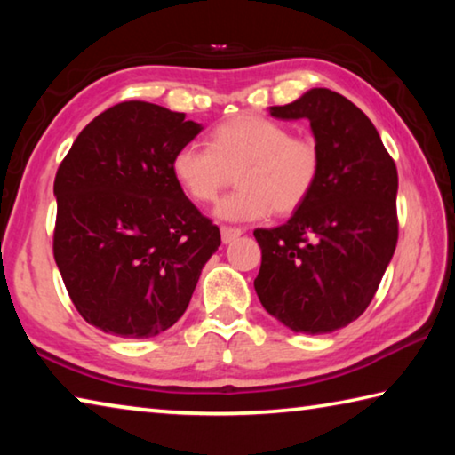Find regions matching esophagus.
Returning <instances> with one entry per match:
<instances>
[{"mask_svg": "<svg viewBox=\"0 0 455 455\" xmlns=\"http://www.w3.org/2000/svg\"><path fill=\"white\" fill-rule=\"evenodd\" d=\"M243 235V228H236V227H220V236H222V243H230L235 241L236 236Z\"/></svg>", "mask_w": 455, "mask_h": 455, "instance_id": "esophagus-1", "label": "esophagus"}]
</instances>
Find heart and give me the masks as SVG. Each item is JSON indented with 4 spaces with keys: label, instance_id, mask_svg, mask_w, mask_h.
I'll use <instances>...</instances> for the list:
<instances>
[{
    "label": "heart",
    "instance_id": "heart-1",
    "mask_svg": "<svg viewBox=\"0 0 455 455\" xmlns=\"http://www.w3.org/2000/svg\"><path fill=\"white\" fill-rule=\"evenodd\" d=\"M321 166L317 138L292 134L283 122L255 114L222 122L212 130L211 146L182 144L171 160L176 184L203 204L214 203L236 172L241 188L217 206V217L233 222L299 211L317 187Z\"/></svg>",
    "mask_w": 455,
    "mask_h": 455
}]
</instances>
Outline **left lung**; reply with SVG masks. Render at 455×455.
<instances>
[{"label":"left lung","mask_w":455,"mask_h":455,"mask_svg":"<svg viewBox=\"0 0 455 455\" xmlns=\"http://www.w3.org/2000/svg\"><path fill=\"white\" fill-rule=\"evenodd\" d=\"M307 118L323 166L311 198L276 228H257L263 252L255 291L265 309L297 333L321 335L363 315L395 252L397 168L359 108L327 88L284 106Z\"/></svg>","instance_id":"left-lung-1"}]
</instances>
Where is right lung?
Returning <instances> with one entry per match:
<instances>
[{
	"label": "right lung",
	"mask_w": 455,
	"mask_h": 455,
	"mask_svg": "<svg viewBox=\"0 0 455 455\" xmlns=\"http://www.w3.org/2000/svg\"><path fill=\"white\" fill-rule=\"evenodd\" d=\"M200 130L182 112L130 100L92 120L61 160L53 259L76 309L104 333L171 329L219 249V227L171 171Z\"/></svg>",
	"instance_id": "1"
}]
</instances>
